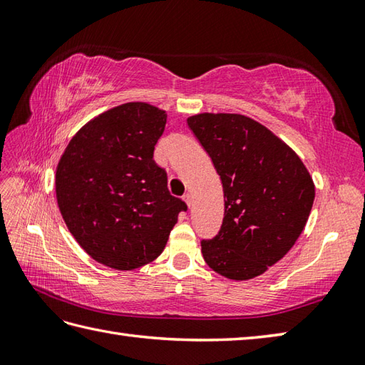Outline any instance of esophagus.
Masks as SVG:
<instances>
[{
    "mask_svg": "<svg viewBox=\"0 0 365 365\" xmlns=\"http://www.w3.org/2000/svg\"><path fill=\"white\" fill-rule=\"evenodd\" d=\"M183 200H185V202H187L188 207L192 205V197H191V195H185V196H183Z\"/></svg>",
    "mask_w": 365,
    "mask_h": 365,
    "instance_id": "obj_1",
    "label": "esophagus"
}]
</instances>
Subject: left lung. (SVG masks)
Instances as JSON below:
<instances>
[{
    "instance_id": "left-lung-1",
    "label": "left lung",
    "mask_w": 365,
    "mask_h": 365,
    "mask_svg": "<svg viewBox=\"0 0 365 365\" xmlns=\"http://www.w3.org/2000/svg\"><path fill=\"white\" fill-rule=\"evenodd\" d=\"M187 122L224 191L218 235L200 242L204 260L234 281L260 276L304 229L315 197L312 177L289 145L251 118L202 113Z\"/></svg>"
}]
</instances>
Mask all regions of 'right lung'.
<instances>
[{"label": "right lung", "instance_id": "obj_1", "mask_svg": "<svg viewBox=\"0 0 365 365\" xmlns=\"http://www.w3.org/2000/svg\"><path fill=\"white\" fill-rule=\"evenodd\" d=\"M166 111L130 102L102 113L76 133L58 163L56 199L78 245L114 269H135L165 250L187 204L168 190L153 160Z\"/></svg>", "mask_w": 365, "mask_h": 365}]
</instances>
